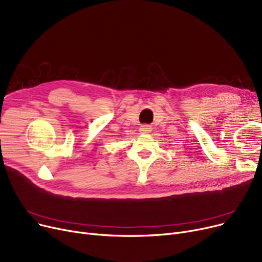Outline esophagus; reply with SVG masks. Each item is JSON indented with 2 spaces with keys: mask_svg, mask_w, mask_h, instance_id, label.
I'll list each match as a JSON object with an SVG mask.
<instances>
[{
  "mask_svg": "<svg viewBox=\"0 0 262 262\" xmlns=\"http://www.w3.org/2000/svg\"><path fill=\"white\" fill-rule=\"evenodd\" d=\"M151 130H152V128L149 125H142L140 127V133H142V134H149Z\"/></svg>",
  "mask_w": 262,
  "mask_h": 262,
  "instance_id": "34e87169",
  "label": "esophagus"
}]
</instances>
